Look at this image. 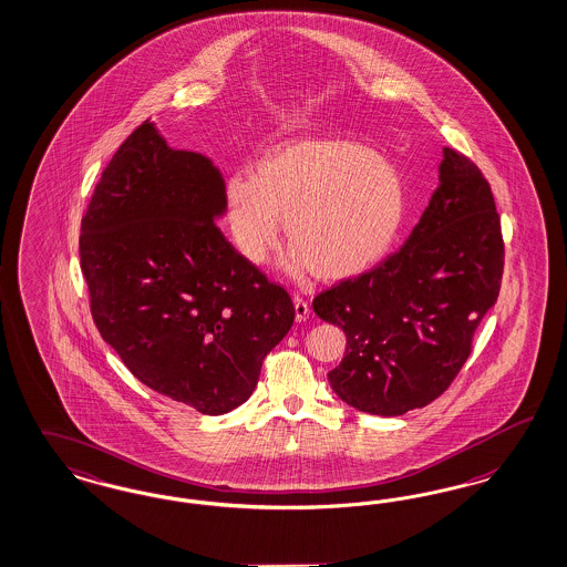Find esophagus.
<instances>
[{
    "mask_svg": "<svg viewBox=\"0 0 567 567\" xmlns=\"http://www.w3.org/2000/svg\"><path fill=\"white\" fill-rule=\"evenodd\" d=\"M293 306L295 320H297V322H303V320L310 316V306H308V301H306V299H301L299 295H295Z\"/></svg>",
    "mask_w": 567,
    "mask_h": 567,
    "instance_id": "34e87169",
    "label": "esophagus"
}]
</instances>
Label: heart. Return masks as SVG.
<instances>
[{"label": "heart", "instance_id": "obj_1", "mask_svg": "<svg viewBox=\"0 0 567 567\" xmlns=\"http://www.w3.org/2000/svg\"><path fill=\"white\" fill-rule=\"evenodd\" d=\"M221 205L245 261H268L285 219L293 240L285 268L343 282L390 254L409 200L402 174L383 153L352 137L303 136L266 148L249 177H228Z\"/></svg>", "mask_w": 567, "mask_h": 567}]
</instances>
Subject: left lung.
Returning <instances> with one entry per match:
<instances>
[{
	"label": "left lung",
	"instance_id": "obj_1",
	"mask_svg": "<svg viewBox=\"0 0 567 567\" xmlns=\"http://www.w3.org/2000/svg\"><path fill=\"white\" fill-rule=\"evenodd\" d=\"M437 172L404 247L313 299L316 316L346 332L329 383L355 411L400 416L442 395L498 299L505 245L489 184L452 148Z\"/></svg>",
	"mask_w": 567,
	"mask_h": 567
}]
</instances>
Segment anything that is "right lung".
I'll return each instance as SVG.
<instances>
[{
  "mask_svg": "<svg viewBox=\"0 0 567 567\" xmlns=\"http://www.w3.org/2000/svg\"><path fill=\"white\" fill-rule=\"evenodd\" d=\"M224 184L209 156L144 121L102 172L79 238L102 339L144 385L212 416L249 400L295 318L215 226Z\"/></svg>",
  "mask_w": 567,
  "mask_h": 567,
  "instance_id": "right-lung-1",
  "label": "right lung"
}]
</instances>
